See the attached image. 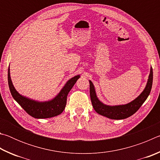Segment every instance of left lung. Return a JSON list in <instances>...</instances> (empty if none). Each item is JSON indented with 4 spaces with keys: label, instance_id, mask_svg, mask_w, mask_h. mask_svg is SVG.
Returning a JSON list of instances; mask_svg holds the SVG:
<instances>
[{
    "label": "left lung",
    "instance_id": "left-lung-1",
    "mask_svg": "<svg viewBox=\"0 0 160 160\" xmlns=\"http://www.w3.org/2000/svg\"><path fill=\"white\" fill-rule=\"evenodd\" d=\"M152 80L153 72L152 68H151L147 85L142 92L131 102L125 105H118V106H109V105H105L100 102L96 95L94 85L90 80V99L94 109L99 114L106 116L111 119L118 120V119H124L129 117L134 114L147 99L150 93L152 85Z\"/></svg>",
    "mask_w": 160,
    "mask_h": 160
}]
</instances>
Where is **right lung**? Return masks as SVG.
I'll use <instances>...</instances> for the list:
<instances>
[{
	"label": "right lung",
	"mask_w": 160,
	"mask_h": 160,
	"mask_svg": "<svg viewBox=\"0 0 160 160\" xmlns=\"http://www.w3.org/2000/svg\"><path fill=\"white\" fill-rule=\"evenodd\" d=\"M79 78L80 75H76L70 79L55 98L48 102H39L19 94L12 85L10 75V67L8 72V85L12 97L28 114L36 118H47L61 114L66 107L68 94Z\"/></svg>",
	"instance_id": "1"
}]
</instances>
